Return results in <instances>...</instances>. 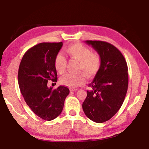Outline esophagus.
Segmentation results:
<instances>
[{"mask_svg":"<svg viewBox=\"0 0 149 149\" xmlns=\"http://www.w3.org/2000/svg\"><path fill=\"white\" fill-rule=\"evenodd\" d=\"M78 90V89H70V91H76Z\"/></svg>","mask_w":149,"mask_h":149,"instance_id":"1","label":"esophagus"}]
</instances>
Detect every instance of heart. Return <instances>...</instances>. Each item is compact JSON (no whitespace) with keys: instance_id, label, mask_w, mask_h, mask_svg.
I'll return each mask as SVG.
<instances>
[{"instance_id":"heart-1","label":"heart","mask_w":149,"mask_h":149,"mask_svg":"<svg viewBox=\"0 0 149 149\" xmlns=\"http://www.w3.org/2000/svg\"><path fill=\"white\" fill-rule=\"evenodd\" d=\"M65 52L70 58L79 61L78 70H81L88 77L96 74L100 67L101 60L99 54L91 52L88 47L81 43L70 45L65 49ZM54 68L59 74L64 72L66 60L61 54H58L54 58ZM83 72H69L60 79V82L66 86L75 88L84 84L85 76Z\"/></svg>"}]
</instances>
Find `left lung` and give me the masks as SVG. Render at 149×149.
<instances>
[{
  "mask_svg": "<svg viewBox=\"0 0 149 149\" xmlns=\"http://www.w3.org/2000/svg\"><path fill=\"white\" fill-rule=\"evenodd\" d=\"M100 57L98 71L87 91L83 103L85 115L95 123H104L113 117L121 107L128 87L127 62L120 51L101 40H85Z\"/></svg>",
  "mask_w": 149,
  "mask_h": 149,
  "instance_id": "left-lung-1",
  "label": "left lung"
}]
</instances>
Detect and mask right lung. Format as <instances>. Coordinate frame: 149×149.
I'll return each mask as SVG.
<instances>
[{"label":"right lung","instance_id":"add662e5","mask_svg":"<svg viewBox=\"0 0 149 149\" xmlns=\"http://www.w3.org/2000/svg\"><path fill=\"white\" fill-rule=\"evenodd\" d=\"M63 45L60 42H41L24 55L18 70V83L25 102L33 113L52 121L62 113L69 89L47 86L48 81L57 82L54 58Z\"/></svg>","mask_w":149,"mask_h":149}]
</instances>
